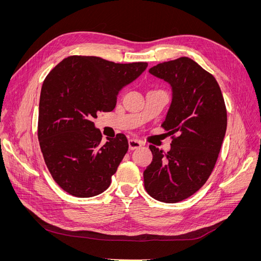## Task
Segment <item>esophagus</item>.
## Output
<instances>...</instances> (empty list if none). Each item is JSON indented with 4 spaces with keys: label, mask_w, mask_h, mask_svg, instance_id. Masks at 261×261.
Returning a JSON list of instances; mask_svg holds the SVG:
<instances>
[{
    "label": "esophagus",
    "mask_w": 261,
    "mask_h": 261,
    "mask_svg": "<svg viewBox=\"0 0 261 261\" xmlns=\"http://www.w3.org/2000/svg\"><path fill=\"white\" fill-rule=\"evenodd\" d=\"M141 146H143V143L141 141L137 140V139H129L128 140V147H129V150H135V149H138L140 148Z\"/></svg>",
    "instance_id": "1"
}]
</instances>
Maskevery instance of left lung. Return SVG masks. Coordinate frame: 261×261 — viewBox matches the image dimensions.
Wrapping results in <instances>:
<instances>
[{"instance_id": "left-lung-1", "label": "left lung", "mask_w": 261, "mask_h": 261, "mask_svg": "<svg viewBox=\"0 0 261 261\" xmlns=\"http://www.w3.org/2000/svg\"><path fill=\"white\" fill-rule=\"evenodd\" d=\"M149 73L172 86L162 124L172 143L169 152L149 146L153 158L144 172L145 188L156 200L178 202L199 191L212 173L226 130V108L216 78L192 59L163 62Z\"/></svg>"}]
</instances>
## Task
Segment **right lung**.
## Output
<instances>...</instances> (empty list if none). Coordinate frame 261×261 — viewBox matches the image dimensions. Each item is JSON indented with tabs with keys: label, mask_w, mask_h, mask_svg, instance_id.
I'll list each match as a JSON object with an SVG mask.
<instances>
[{
	"label": "right lung",
	"mask_w": 261,
	"mask_h": 261,
	"mask_svg": "<svg viewBox=\"0 0 261 261\" xmlns=\"http://www.w3.org/2000/svg\"><path fill=\"white\" fill-rule=\"evenodd\" d=\"M148 63L127 64L97 57L72 55L43 81L39 101L38 139L46 168L69 195L88 198L111 184L128 143L117 134L100 145L92 122L97 112H111L116 94L144 72Z\"/></svg>",
	"instance_id": "1"
}]
</instances>
